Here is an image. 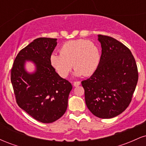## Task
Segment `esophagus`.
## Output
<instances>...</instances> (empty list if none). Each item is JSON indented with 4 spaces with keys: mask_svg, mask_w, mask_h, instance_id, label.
Segmentation results:
<instances>
[{
    "mask_svg": "<svg viewBox=\"0 0 146 146\" xmlns=\"http://www.w3.org/2000/svg\"><path fill=\"white\" fill-rule=\"evenodd\" d=\"M80 84H81V82H80V81L74 82V83H73V86H80Z\"/></svg>",
    "mask_w": 146,
    "mask_h": 146,
    "instance_id": "esophagus-1",
    "label": "esophagus"
}]
</instances>
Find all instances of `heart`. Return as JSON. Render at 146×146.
I'll return each instance as SVG.
<instances>
[{"mask_svg": "<svg viewBox=\"0 0 146 146\" xmlns=\"http://www.w3.org/2000/svg\"><path fill=\"white\" fill-rule=\"evenodd\" d=\"M60 53H52L50 62L62 78H66L73 66L76 76H90L98 68L101 59L98 46L88 40L66 42L60 47Z\"/></svg>", "mask_w": 146, "mask_h": 146, "instance_id": "1", "label": "heart"}]
</instances>
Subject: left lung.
Here are the masks:
<instances>
[{
    "label": "left lung",
    "mask_w": 146,
    "mask_h": 146,
    "mask_svg": "<svg viewBox=\"0 0 146 146\" xmlns=\"http://www.w3.org/2000/svg\"><path fill=\"white\" fill-rule=\"evenodd\" d=\"M102 56L98 68L82 82L85 102L95 116L113 118L131 102L138 82V70L131 51L112 37L98 35Z\"/></svg>",
    "instance_id": "obj_1"
}]
</instances>
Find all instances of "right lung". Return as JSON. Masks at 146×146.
Here are the masks:
<instances>
[{
  "mask_svg": "<svg viewBox=\"0 0 146 146\" xmlns=\"http://www.w3.org/2000/svg\"><path fill=\"white\" fill-rule=\"evenodd\" d=\"M57 45V39L39 38L18 53L11 70L16 102L37 121L49 123L60 119L66 112L71 84L62 78L50 62ZM26 61L36 65L34 73L24 68Z\"/></svg>",
  "mask_w": 146,
  "mask_h": 146,
  "instance_id": "1",
  "label": "right lung"
}]
</instances>
